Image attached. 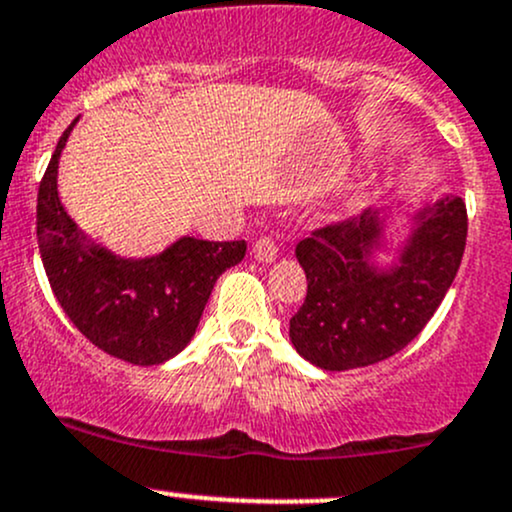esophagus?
Returning <instances> with one entry per match:
<instances>
[{
	"mask_svg": "<svg viewBox=\"0 0 512 512\" xmlns=\"http://www.w3.org/2000/svg\"><path fill=\"white\" fill-rule=\"evenodd\" d=\"M277 245H274L272 238H260L255 245H252V255H255L257 262L262 265H269V262L277 260Z\"/></svg>",
	"mask_w": 512,
	"mask_h": 512,
	"instance_id": "34e87169",
	"label": "esophagus"
}]
</instances>
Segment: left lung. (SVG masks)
Returning <instances> with one entry per match:
<instances>
[{
	"instance_id": "obj_1",
	"label": "left lung",
	"mask_w": 512,
	"mask_h": 512,
	"mask_svg": "<svg viewBox=\"0 0 512 512\" xmlns=\"http://www.w3.org/2000/svg\"><path fill=\"white\" fill-rule=\"evenodd\" d=\"M391 209L316 230L296 245L308 279L289 320L291 345L325 372L384 362L428 325L462 265L466 206L459 196L406 211L408 230L391 245ZM394 252L389 266L379 254Z\"/></svg>"
}]
</instances>
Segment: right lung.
<instances>
[{
	"instance_id": "1",
	"label": "right lung",
	"mask_w": 512,
	"mask_h": 512,
	"mask_svg": "<svg viewBox=\"0 0 512 512\" xmlns=\"http://www.w3.org/2000/svg\"><path fill=\"white\" fill-rule=\"evenodd\" d=\"M67 126L38 187V250L50 289L75 328L106 355L153 367L184 350L213 284L245 257V240L211 243L182 235L150 257H121L72 221L58 196Z\"/></svg>"
}]
</instances>
